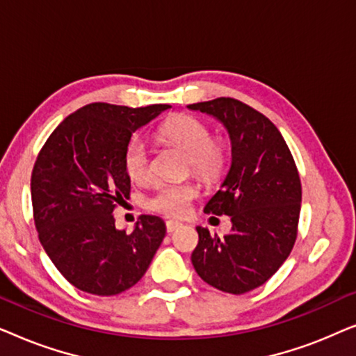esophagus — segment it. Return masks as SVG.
I'll return each instance as SVG.
<instances>
[{
	"label": "esophagus",
	"instance_id": "obj_1",
	"mask_svg": "<svg viewBox=\"0 0 356 356\" xmlns=\"http://www.w3.org/2000/svg\"><path fill=\"white\" fill-rule=\"evenodd\" d=\"M165 225H167V232L172 233V232H175V230H178V228L181 227L183 223H181V222H177V220H168L167 223H165Z\"/></svg>",
	"mask_w": 356,
	"mask_h": 356
}]
</instances>
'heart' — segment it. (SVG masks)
<instances>
[{
    "label": "heart",
    "mask_w": 356,
    "mask_h": 356,
    "mask_svg": "<svg viewBox=\"0 0 356 356\" xmlns=\"http://www.w3.org/2000/svg\"><path fill=\"white\" fill-rule=\"evenodd\" d=\"M160 136L188 152V167L204 178H216L227 165L228 150L222 139L212 138L209 126L194 116H178L160 128ZM124 172L131 181L144 184L152 178L149 145L143 139L131 140L124 152ZM199 197V186L193 181L160 183L145 199L149 211L167 217H181Z\"/></svg>",
    "instance_id": "1"
}]
</instances>
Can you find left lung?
<instances>
[{
	"label": "left lung",
	"instance_id": "left-lung-1",
	"mask_svg": "<svg viewBox=\"0 0 356 356\" xmlns=\"http://www.w3.org/2000/svg\"><path fill=\"white\" fill-rule=\"evenodd\" d=\"M220 120L232 139V165L204 212L228 216L222 238L196 227L191 261L197 275L225 293L241 295L279 270L298 235L301 181L293 155L272 121L230 97L188 105Z\"/></svg>",
	"mask_w": 356,
	"mask_h": 356
}]
</instances>
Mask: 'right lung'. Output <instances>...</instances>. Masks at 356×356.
Segmentation results:
<instances>
[{
    "mask_svg": "<svg viewBox=\"0 0 356 356\" xmlns=\"http://www.w3.org/2000/svg\"><path fill=\"white\" fill-rule=\"evenodd\" d=\"M167 108L89 104L66 116L37 155L31 191L38 240L61 275L86 293L131 289L163 240L162 218L140 216L126 235L115 228L113 211L129 197L131 136Z\"/></svg>",
    "mask_w": 356,
    "mask_h": 356,
    "instance_id": "right-lung-1",
    "label": "right lung"
}]
</instances>
